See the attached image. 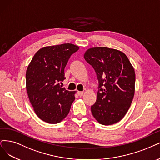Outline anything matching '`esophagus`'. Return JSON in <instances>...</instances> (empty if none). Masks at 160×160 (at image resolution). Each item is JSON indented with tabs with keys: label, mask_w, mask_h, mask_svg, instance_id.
<instances>
[{
	"label": "esophagus",
	"mask_w": 160,
	"mask_h": 160,
	"mask_svg": "<svg viewBox=\"0 0 160 160\" xmlns=\"http://www.w3.org/2000/svg\"><path fill=\"white\" fill-rule=\"evenodd\" d=\"M77 93H78V95L80 97H81V96H82V95H83L84 92H77Z\"/></svg>",
	"instance_id": "obj_1"
}]
</instances>
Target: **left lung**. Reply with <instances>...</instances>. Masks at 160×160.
Here are the masks:
<instances>
[{
  "label": "left lung",
  "instance_id": "obj_1",
  "mask_svg": "<svg viewBox=\"0 0 160 160\" xmlns=\"http://www.w3.org/2000/svg\"><path fill=\"white\" fill-rule=\"evenodd\" d=\"M84 58L93 67L99 82L94 118L103 125H113L125 117L134 95L135 72L125 53L108 47L88 49Z\"/></svg>",
  "mask_w": 160,
  "mask_h": 160
}]
</instances>
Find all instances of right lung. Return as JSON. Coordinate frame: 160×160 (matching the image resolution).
Listing matches in <instances>:
<instances>
[{
  "mask_svg": "<svg viewBox=\"0 0 160 160\" xmlns=\"http://www.w3.org/2000/svg\"><path fill=\"white\" fill-rule=\"evenodd\" d=\"M79 49L71 43L45 47L40 49L28 65L26 90L35 113L50 124L66 117L74 101L75 92L62 88L64 68L70 56Z\"/></svg>",
  "mask_w": 160,
  "mask_h": 160,
  "instance_id": "obj_1",
  "label": "right lung"
}]
</instances>
